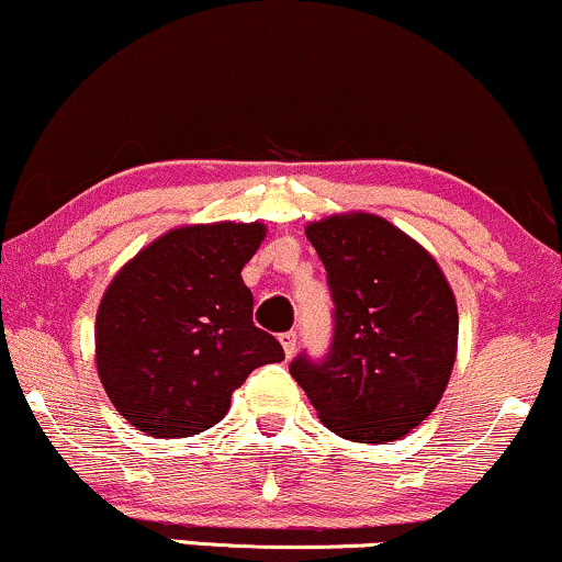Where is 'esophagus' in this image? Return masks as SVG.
Listing matches in <instances>:
<instances>
[{"instance_id": "esophagus-1", "label": "esophagus", "mask_w": 562, "mask_h": 562, "mask_svg": "<svg viewBox=\"0 0 562 562\" xmlns=\"http://www.w3.org/2000/svg\"><path fill=\"white\" fill-rule=\"evenodd\" d=\"M281 347H283V352H286V358H292V355L296 352V331L281 334Z\"/></svg>"}]
</instances>
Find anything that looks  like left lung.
Instances as JSON below:
<instances>
[{
    "instance_id": "obj_1",
    "label": "left lung",
    "mask_w": 562,
    "mask_h": 562,
    "mask_svg": "<svg viewBox=\"0 0 562 562\" xmlns=\"http://www.w3.org/2000/svg\"><path fill=\"white\" fill-rule=\"evenodd\" d=\"M334 296V345L323 362L300 355L294 381L336 437L384 445L424 424L450 384L458 302L439 262L373 213L307 223Z\"/></svg>"
}]
</instances>
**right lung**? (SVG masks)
Instances as JSON below:
<instances>
[{
  "mask_svg": "<svg viewBox=\"0 0 562 562\" xmlns=\"http://www.w3.org/2000/svg\"><path fill=\"white\" fill-rule=\"evenodd\" d=\"M262 223H194L165 231L131 257L97 310V373L138 431L181 439L207 431L255 368L283 360L252 323L241 268Z\"/></svg>",
  "mask_w": 562,
  "mask_h": 562,
  "instance_id": "add662e5",
  "label": "right lung"
}]
</instances>
